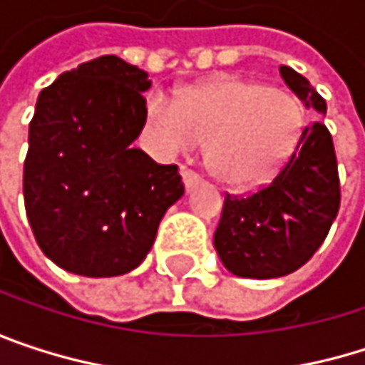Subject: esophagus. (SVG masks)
I'll return each instance as SVG.
<instances>
[{
  "label": "esophagus",
  "instance_id": "esophagus-1",
  "mask_svg": "<svg viewBox=\"0 0 365 365\" xmlns=\"http://www.w3.org/2000/svg\"><path fill=\"white\" fill-rule=\"evenodd\" d=\"M182 180H183V185H185V190L190 192L192 187H196L198 183H200V178L194 173V171H190V169H183L182 171Z\"/></svg>",
  "mask_w": 365,
  "mask_h": 365
}]
</instances>
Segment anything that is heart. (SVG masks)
I'll use <instances>...</instances> for the list:
<instances>
[{
	"instance_id": "1",
	"label": "heart",
	"mask_w": 365,
	"mask_h": 365,
	"mask_svg": "<svg viewBox=\"0 0 365 365\" xmlns=\"http://www.w3.org/2000/svg\"><path fill=\"white\" fill-rule=\"evenodd\" d=\"M145 122L160 156L207 143V169L222 183L247 190L279 173L300 141L302 103L252 80H213L183 91L175 103L152 95Z\"/></svg>"
}]
</instances>
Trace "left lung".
Listing matches in <instances>:
<instances>
[{
	"label": "left lung",
	"mask_w": 365,
	"mask_h": 365,
	"mask_svg": "<svg viewBox=\"0 0 365 365\" xmlns=\"http://www.w3.org/2000/svg\"><path fill=\"white\" fill-rule=\"evenodd\" d=\"M287 88L315 115L324 97L292 67H279ZM340 207L331 135L324 122L309 124L270 185L255 194L226 196L213 247L226 270L245 279L285 277L322 247Z\"/></svg>",
	"instance_id": "left-lung-1"
}]
</instances>
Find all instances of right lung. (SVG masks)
Masks as SVG:
<instances>
[{"label":"right lung","mask_w":365,"mask_h":365,"mask_svg":"<svg viewBox=\"0 0 365 365\" xmlns=\"http://www.w3.org/2000/svg\"><path fill=\"white\" fill-rule=\"evenodd\" d=\"M150 86L143 69L110 54L61 73L37 97L25 211L39 250L67 272H130L183 196L178 167L156 165L133 145Z\"/></svg>","instance_id":"obj_1"}]
</instances>
